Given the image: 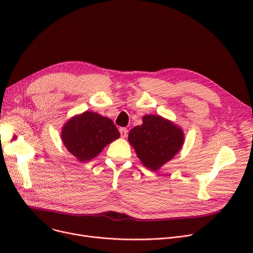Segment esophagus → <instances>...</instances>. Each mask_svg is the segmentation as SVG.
<instances>
[{
  "instance_id": "obj_1",
  "label": "esophagus",
  "mask_w": 253,
  "mask_h": 253,
  "mask_svg": "<svg viewBox=\"0 0 253 253\" xmlns=\"http://www.w3.org/2000/svg\"><path fill=\"white\" fill-rule=\"evenodd\" d=\"M119 131H120V134H121V136H122L123 138L127 136V134H128V130H127V128L122 127V128H120V129H119Z\"/></svg>"
}]
</instances>
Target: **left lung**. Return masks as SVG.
I'll list each match as a JSON object with an SVG mask.
<instances>
[{"label": "left lung", "mask_w": 253, "mask_h": 253, "mask_svg": "<svg viewBox=\"0 0 253 253\" xmlns=\"http://www.w3.org/2000/svg\"><path fill=\"white\" fill-rule=\"evenodd\" d=\"M128 140L141 163L158 170L181 149L184 135L181 128L160 116L145 115L142 124L131 129Z\"/></svg>", "instance_id": "8db88e82"}]
</instances>
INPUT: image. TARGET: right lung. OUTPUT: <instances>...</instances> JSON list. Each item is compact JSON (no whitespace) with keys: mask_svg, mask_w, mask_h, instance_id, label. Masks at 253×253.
Returning a JSON list of instances; mask_svg holds the SVG:
<instances>
[{"mask_svg":"<svg viewBox=\"0 0 253 253\" xmlns=\"http://www.w3.org/2000/svg\"><path fill=\"white\" fill-rule=\"evenodd\" d=\"M119 137L120 133L112 120L93 112L73 117L61 131L64 147L81 162L95 158Z\"/></svg>","mask_w":253,"mask_h":253,"instance_id":"obj_1","label":"right lung"}]
</instances>
